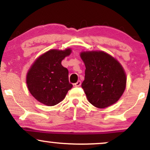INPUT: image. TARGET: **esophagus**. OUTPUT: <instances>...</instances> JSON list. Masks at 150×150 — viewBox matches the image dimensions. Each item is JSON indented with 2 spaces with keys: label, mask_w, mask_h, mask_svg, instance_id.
I'll return each mask as SVG.
<instances>
[{
  "label": "esophagus",
  "mask_w": 150,
  "mask_h": 150,
  "mask_svg": "<svg viewBox=\"0 0 150 150\" xmlns=\"http://www.w3.org/2000/svg\"><path fill=\"white\" fill-rule=\"evenodd\" d=\"M73 85H74V87H80V86L81 85V82L80 80H78L76 83L73 84Z\"/></svg>",
  "instance_id": "obj_1"
}]
</instances>
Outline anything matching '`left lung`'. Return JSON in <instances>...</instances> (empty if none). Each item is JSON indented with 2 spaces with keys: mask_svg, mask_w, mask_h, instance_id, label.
I'll list each match as a JSON object with an SVG mask.
<instances>
[{
  "mask_svg": "<svg viewBox=\"0 0 150 150\" xmlns=\"http://www.w3.org/2000/svg\"><path fill=\"white\" fill-rule=\"evenodd\" d=\"M80 56L86 68L82 88L89 103L99 108L116 103L126 85L121 65L104 51L82 52Z\"/></svg>",
  "mask_w": 150,
  "mask_h": 150,
  "instance_id": "left-lung-1",
  "label": "left lung"
}]
</instances>
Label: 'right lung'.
Returning <instances> with one entry per match:
<instances>
[{
	"instance_id": "add662e5",
	"label": "right lung",
	"mask_w": 150,
	"mask_h": 150,
	"mask_svg": "<svg viewBox=\"0 0 150 150\" xmlns=\"http://www.w3.org/2000/svg\"><path fill=\"white\" fill-rule=\"evenodd\" d=\"M71 53L50 50L38 58L27 75V85L31 94L46 106H54L65 97L73 87L68 80V70L61 65L65 56Z\"/></svg>"
}]
</instances>
